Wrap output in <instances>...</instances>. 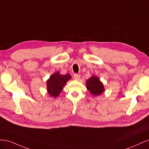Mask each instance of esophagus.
Wrapping results in <instances>:
<instances>
[{"mask_svg": "<svg viewBox=\"0 0 149 149\" xmlns=\"http://www.w3.org/2000/svg\"><path fill=\"white\" fill-rule=\"evenodd\" d=\"M73 78H74V79L78 80L80 78V74H74L73 75Z\"/></svg>", "mask_w": 149, "mask_h": 149, "instance_id": "34e87169", "label": "esophagus"}]
</instances>
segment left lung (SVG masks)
<instances>
[{
	"label": "left lung",
	"mask_w": 149,
	"mask_h": 149,
	"mask_svg": "<svg viewBox=\"0 0 149 149\" xmlns=\"http://www.w3.org/2000/svg\"><path fill=\"white\" fill-rule=\"evenodd\" d=\"M86 87L93 95H100L104 91L102 83L96 76H93L86 81Z\"/></svg>",
	"instance_id": "left-lung-1"
}]
</instances>
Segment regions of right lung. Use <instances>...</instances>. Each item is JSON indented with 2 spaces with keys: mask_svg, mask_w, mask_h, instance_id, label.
Masks as SVG:
<instances>
[{
  "mask_svg": "<svg viewBox=\"0 0 149 149\" xmlns=\"http://www.w3.org/2000/svg\"><path fill=\"white\" fill-rule=\"evenodd\" d=\"M71 78V76L69 74L62 75L59 72H56L52 75L47 82V90L49 95L54 97H57L62 91L63 87L66 83Z\"/></svg>",
  "mask_w": 149,
  "mask_h": 149,
  "instance_id": "obj_1",
  "label": "right lung"
}]
</instances>
